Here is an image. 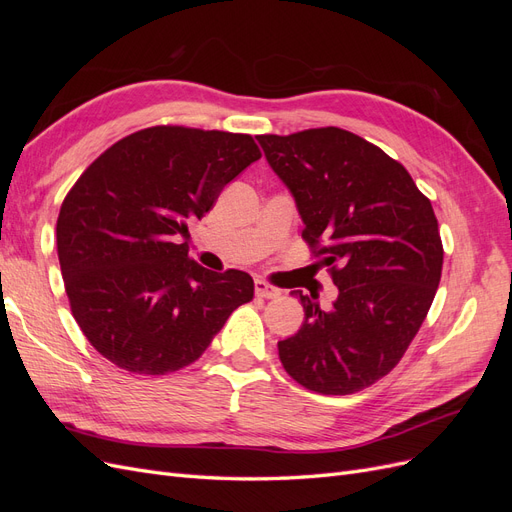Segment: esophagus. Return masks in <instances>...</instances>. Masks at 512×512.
Here are the masks:
<instances>
[{
  "label": "esophagus",
  "mask_w": 512,
  "mask_h": 512,
  "mask_svg": "<svg viewBox=\"0 0 512 512\" xmlns=\"http://www.w3.org/2000/svg\"><path fill=\"white\" fill-rule=\"evenodd\" d=\"M254 290H256V297H260V299H277L282 294L280 288H275V286L262 282V280H256Z\"/></svg>",
  "instance_id": "esophagus-1"
}]
</instances>
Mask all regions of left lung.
Here are the masks:
<instances>
[{
    "label": "left lung",
    "mask_w": 512,
    "mask_h": 512,
    "mask_svg": "<svg viewBox=\"0 0 512 512\" xmlns=\"http://www.w3.org/2000/svg\"><path fill=\"white\" fill-rule=\"evenodd\" d=\"M258 143L337 286L329 309L318 294L292 290L305 320L277 344L280 361L309 391L367 389L401 361L436 297L444 258L436 213L404 166L348 130L262 134Z\"/></svg>",
    "instance_id": "obj_1"
}]
</instances>
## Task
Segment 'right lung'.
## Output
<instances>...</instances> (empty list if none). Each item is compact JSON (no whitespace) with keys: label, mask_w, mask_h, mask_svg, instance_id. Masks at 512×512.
<instances>
[{"label":"right lung","mask_w":512,"mask_h":512,"mask_svg":"<svg viewBox=\"0 0 512 512\" xmlns=\"http://www.w3.org/2000/svg\"><path fill=\"white\" fill-rule=\"evenodd\" d=\"M260 158L250 134L156 126L91 162L64 198L57 256L74 320L104 359L143 376L194 363L254 280L188 256V222Z\"/></svg>","instance_id":"obj_1"}]
</instances>
